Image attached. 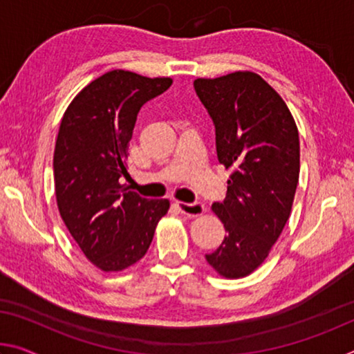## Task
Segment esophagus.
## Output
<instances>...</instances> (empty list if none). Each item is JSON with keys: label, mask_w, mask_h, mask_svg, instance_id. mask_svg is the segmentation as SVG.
Instances as JSON below:
<instances>
[{"label": "esophagus", "mask_w": 354, "mask_h": 354, "mask_svg": "<svg viewBox=\"0 0 354 354\" xmlns=\"http://www.w3.org/2000/svg\"><path fill=\"white\" fill-rule=\"evenodd\" d=\"M178 209L189 217H197L205 212V205L200 201H194V203H184V201H176Z\"/></svg>", "instance_id": "esophagus-1"}]
</instances>
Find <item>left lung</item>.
<instances>
[{"label":"left lung","mask_w":354,"mask_h":354,"mask_svg":"<svg viewBox=\"0 0 354 354\" xmlns=\"http://www.w3.org/2000/svg\"><path fill=\"white\" fill-rule=\"evenodd\" d=\"M216 127L221 164L232 170L212 211L225 227L206 261L223 277L249 276L282 233L299 179V133L287 104L254 72L194 82Z\"/></svg>","instance_id":"1"}]
</instances>
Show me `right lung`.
Returning <instances> with one entry per match:
<instances>
[{
	"label": "right lung",
	"mask_w": 354,
	"mask_h": 354,
	"mask_svg": "<svg viewBox=\"0 0 354 354\" xmlns=\"http://www.w3.org/2000/svg\"><path fill=\"white\" fill-rule=\"evenodd\" d=\"M171 78L110 71L77 94L61 121L53 154L56 203L93 265L122 271L143 258L168 200H148L122 184L137 115Z\"/></svg>",
	"instance_id": "add662e5"
}]
</instances>
